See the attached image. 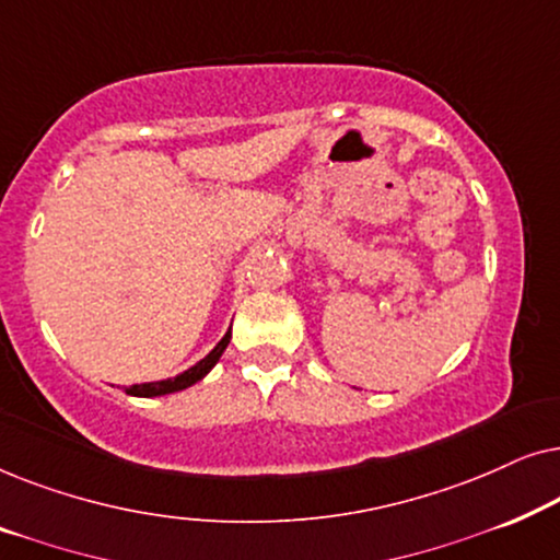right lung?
Instances as JSON below:
<instances>
[{"label": "right lung", "mask_w": 560, "mask_h": 560, "mask_svg": "<svg viewBox=\"0 0 560 560\" xmlns=\"http://www.w3.org/2000/svg\"><path fill=\"white\" fill-rule=\"evenodd\" d=\"M229 341H232V328L221 336V341L213 347L209 354H206L201 362H196L194 366H188L186 372L175 374V377H167V380H158V382H142V385H132V387H125L127 395L132 397H160V395H173V393H180V389H186L190 385H196V382H201L206 374H209L217 362L224 354V349L229 347Z\"/></svg>", "instance_id": "obj_1"}]
</instances>
